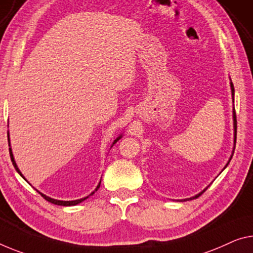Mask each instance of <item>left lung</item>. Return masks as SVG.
<instances>
[{
    "label": "left lung",
    "mask_w": 253,
    "mask_h": 253,
    "mask_svg": "<svg viewBox=\"0 0 253 253\" xmlns=\"http://www.w3.org/2000/svg\"><path fill=\"white\" fill-rule=\"evenodd\" d=\"M231 89H232V96H233V103H234V86H233V84L231 83ZM233 118H234V130H235V134H234V143H236V113H235V110L233 111ZM234 149H235V147H234ZM233 154H234V151H233ZM232 157H233V155L231 156V158H230V161H228V163L231 162V159H232ZM228 163L226 164V166L228 165ZM225 166V167H226ZM224 167V169H225ZM206 191V189L204 190L203 192H205ZM203 192L201 193H199V194H197L196 197H193V198H198L199 196H201V194H203ZM193 198H189V199H184V200H192Z\"/></svg>",
    "instance_id": "left-lung-1"
}]
</instances>
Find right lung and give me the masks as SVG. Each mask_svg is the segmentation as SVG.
<instances>
[{
	"mask_svg": "<svg viewBox=\"0 0 253 253\" xmlns=\"http://www.w3.org/2000/svg\"><path fill=\"white\" fill-rule=\"evenodd\" d=\"M120 138H121V137H119L118 139L115 140V141L113 142V145H114V143H115L116 141H118V140H119ZM7 141L10 142V139H9V132H7ZM9 146H10V143H9ZM9 151H10V157H11V161H12V164H13V166L15 167V169H17V172H18L19 174H20V175L23 177V175L21 174V172H20V170H19V169L17 167V164H15L14 158H13V155H12V151H11V148H9ZM23 178H25V177H23ZM99 186H100V182H99V184L97 185V188H96L95 191H97V190H98ZM95 191H94V192H91V193H90V196H91V194H94V193H95ZM40 193H41V192H40ZM41 194H42V197L44 198L45 200H47V201H48V203H52V204H54V205H59V206H75V205L80 204L81 201H84V199H87V198H88V197H86V198H84V199H78V200H72V201H62V200H55V199H52V198H49V197H47V196H45V194H42V193H41Z\"/></svg>",
	"mask_w": 253,
	"mask_h": 253,
	"instance_id": "add662e5",
	"label": "right lung"
}]
</instances>
